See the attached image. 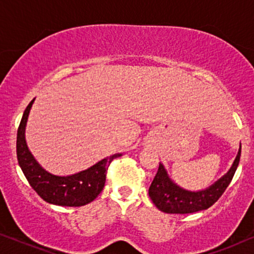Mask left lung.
Listing matches in <instances>:
<instances>
[{
    "label": "left lung",
    "instance_id": "8db88e82",
    "mask_svg": "<svg viewBox=\"0 0 254 254\" xmlns=\"http://www.w3.org/2000/svg\"><path fill=\"white\" fill-rule=\"evenodd\" d=\"M241 152L242 147L239 148L232 168L223 178L211 185L209 189L200 190V192H190V190L180 189L169 179L164 166L159 164L157 173L149 187L150 199L159 210L168 214H190L208 209L220 199L229 184L231 183L239 164Z\"/></svg>",
    "mask_w": 254,
    "mask_h": 254
}]
</instances>
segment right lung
I'll return each instance as SVG.
<instances>
[{
  "instance_id": "right-lung-1",
  "label": "right lung",
  "mask_w": 254,
  "mask_h": 254,
  "mask_svg": "<svg viewBox=\"0 0 254 254\" xmlns=\"http://www.w3.org/2000/svg\"><path fill=\"white\" fill-rule=\"evenodd\" d=\"M33 102L34 99L31 100L24 111L17 130V159L24 176L38 195L48 203L64 207H81L90 203L103 190L110 164L113 159L120 157L121 154L104 158L90 169L72 176L59 177L45 171L31 155L24 136L26 120Z\"/></svg>"
}]
</instances>
